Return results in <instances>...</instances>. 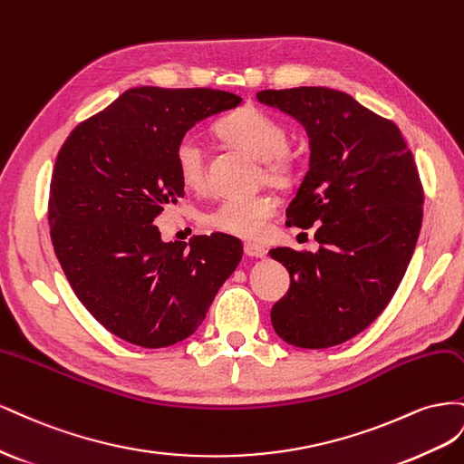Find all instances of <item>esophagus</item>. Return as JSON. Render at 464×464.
<instances>
[{
  "label": "esophagus",
  "mask_w": 464,
  "mask_h": 464,
  "mask_svg": "<svg viewBox=\"0 0 464 464\" xmlns=\"http://www.w3.org/2000/svg\"><path fill=\"white\" fill-rule=\"evenodd\" d=\"M245 255L250 258H264L266 256V248L256 243H245Z\"/></svg>",
  "instance_id": "1"
}]
</instances>
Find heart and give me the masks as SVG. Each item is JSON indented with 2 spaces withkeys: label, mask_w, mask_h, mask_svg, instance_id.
<instances>
[{
  "label": "heart",
  "mask_w": 464,
  "mask_h": 464,
  "mask_svg": "<svg viewBox=\"0 0 464 464\" xmlns=\"http://www.w3.org/2000/svg\"><path fill=\"white\" fill-rule=\"evenodd\" d=\"M216 131L229 145H235L262 161V175L274 187H289L294 180L295 165L285 151L287 131L270 114L255 107H245L219 121ZM175 165L184 187L202 190L208 184L206 151L198 138L184 136L179 141ZM274 211L276 200L266 194L231 196L221 200L216 208L208 209L202 221L216 231L255 239L266 227Z\"/></svg>",
  "instance_id": "1"
}]
</instances>
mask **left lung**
I'll use <instances>...</instances> for the list:
<instances>
[{"label":"left lung","mask_w":464,"mask_h":464,"mask_svg":"<svg viewBox=\"0 0 464 464\" xmlns=\"http://www.w3.org/2000/svg\"><path fill=\"white\" fill-rule=\"evenodd\" d=\"M258 102L295 118L309 138V170L287 225H319L316 253L272 248L289 291L272 307L276 334L323 350L353 338L389 305L414 255L423 190L412 151L391 121L326 87L260 91Z\"/></svg>","instance_id":"1"}]
</instances>
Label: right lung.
<instances>
[{
    "label": "right lung",
    "instance_id": "add662e5",
    "mask_svg": "<svg viewBox=\"0 0 464 464\" xmlns=\"http://www.w3.org/2000/svg\"><path fill=\"white\" fill-rule=\"evenodd\" d=\"M241 101L214 89H128L62 145L50 184L52 245L77 299L114 336L141 348L192 336L239 266L235 237L165 243L153 221L184 196L179 141Z\"/></svg>",
    "mask_w": 464,
    "mask_h": 464
}]
</instances>
